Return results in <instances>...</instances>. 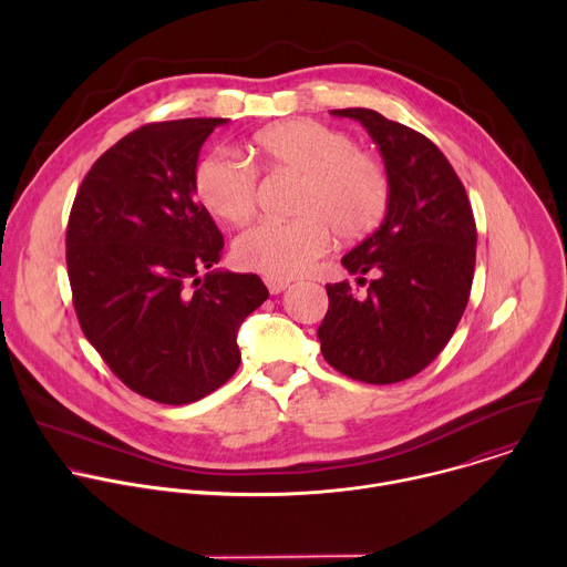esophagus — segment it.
Listing matches in <instances>:
<instances>
[{
    "instance_id": "1",
    "label": "esophagus",
    "mask_w": 567,
    "mask_h": 567,
    "mask_svg": "<svg viewBox=\"0 0 567 567\" xmlns=\"http://www.w3.org/2000/svg\"><path fill=\"white\" fill-rule=\"evenodd\" d=\"M265 282H267V287H269V291L271 293H280V291H285L287 287H289V280H285V278H265Z\"/></svg>"
}]
</instances>
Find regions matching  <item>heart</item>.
<instances>
[{"instance_id": "1", "label": "heart", "mask_w": 567, "mask_h": 567, "mask_svg": "<svg viewBox=\"0 0 567 567\" xmlns=\"http://www.w3.org/2000/svg\"><path fill=\"white\" fill-rule=\"evenodd\" d=\"M267 173L296 177L291 213L267 219L235 239L241 269L269 278H291L328 251L332 233L341 241L368 237L390 206V179L381 161L354 141L313 118H289L260 130L249 147ZM195 193L208 213L228 224H245L258 202V173L230 154H210L195 171Z\"/></svg>"}]
</instances>
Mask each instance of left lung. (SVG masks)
<instances>
[{
  "instance_id": "1",
  "label": "left lung",
  "mask_w": 567,
  "mask_h": 567,
  "mask_svg": "<svg viewBox=\"0 0 567 567\" xmlns=\"http://www.w3.org/2000/svg\"><path fill=\"white\" fill-rule=\"evenodd\" d=\"M359 121L379 145L390 179L383 224L341 262L368 282L326 285L330 307L320 352L341 374L385 385L422 372L449 343L466 309L475 269V219L442 150L374 110H332ZM375 278L365 281L362 276Z\"/></svg>"
}]
</instances>
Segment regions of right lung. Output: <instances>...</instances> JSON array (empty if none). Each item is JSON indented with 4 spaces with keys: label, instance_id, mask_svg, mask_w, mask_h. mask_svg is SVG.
I'll list each match as a JSON object with an SVG mask.
<instances>
[{
    "label": "right lung",
    "instance_id": "right-lung-1",
    "mask_svg": "<svg viewBox=\"0 0 567 567\" xmlns=\"http://www.w3.org/2000/svg\"><path fill=\"white\" fill-rule=\"evenodd\" d=\"M226 118L143 125L96 158L66 224V271L80 328L134 392L168 406L224 385L237 330L269 289L256 274L202 271L224 237L195 199L204 141Z\"/></svg>",
    "mask_w": 567,
    "mask_h": 567
}]
</instances>
